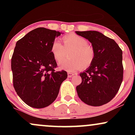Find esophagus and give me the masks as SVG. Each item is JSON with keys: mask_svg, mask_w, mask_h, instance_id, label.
Here are the masks:
<instances>
[{"mask_svg": "<svg viewBox=\"0 0 135 135\" xmlns=\"http://www.w3.org/2000/svg\"><path fill=\"white\" fill-rule=\"evenodd\" d=\"M74 74H72V73L69 72L68 73V77H72V76H74Z\"/></svg>", "mask_w": 135, "mask_h": 135, "instance_id": "34e87169", "label": "esophagus"}]
</instances>
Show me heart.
<instances>
[{"mask_svg":"<svg viewBox=\"0 0 135 135\" xmlns=\"http://www.w3.org/2000/svg\"><path fill=\"white\" fill-rule=\"evenodd\" d=\"M62 40L63 45L56 40L51 47V52L58 63L62 62L69 52L70 59L60 65V69L74 72L82 67L86 69L92 64L95 58V51L88 44L86 38L72 33L64 35Z\"/></svg>","mask_w":135,"mask_h":135,"instance_id":"1","label":"heart"}]
</instances>
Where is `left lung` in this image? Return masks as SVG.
Returning <instances> with one entry per match:
<instances>
[{"label": "left lung", "instance_id": "8db88e82", "mask_svg": "<svg viewBox=\"0 0 135 135\" xmlns=\"http://www.w3.org/2000/svg\"><path fill=\"white\" fill-rule=\"evenodd\" d=\"M86 38L95 51L92 64L80 73L82 83L76 87L79 97L86 104H106L118 92L123 79L122 51L114 40L97 31L75 32Z\"/></svg>", "mask_w": 135, "mask_h": 135}]
</instances>
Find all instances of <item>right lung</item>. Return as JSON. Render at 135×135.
<instances>
[{"label":"right lung","mask_w":135,"mask_h":135,"mask_svg":"<svg viewBox=\"0 0 135 135\" xmlns=\"http://www.w3.org/2000/svg\"><path fill=\"white\" fill-rule=\"evenodd\" d=\"M61 32L40 27L17 41L11 59L13 86L28 106L42 108L56 100L67 73L55 72L51 47Z\"/></svg>","instance_id":"right-lung-1"}]
</instances>
